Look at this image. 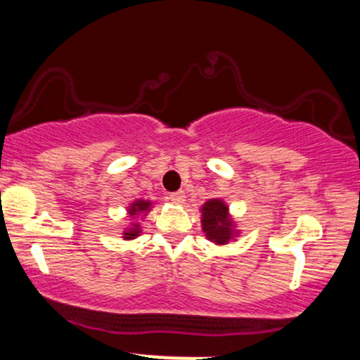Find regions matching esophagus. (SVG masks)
<instances>
[{"label":"esophagus","instance_id":"obj_1","mask_svg":"<svg viewBox=\"0 0 360 360\" xmlns=\"http://www.w3.org/2000/svg\"><path fill=\"white\" fill-rule=\"evenodd\" d=\"M169 200H171L172 203H177V205L184 203V200H186V193H184V191H176V193H171V194H169Z\"/></svg>","mask_w":360,"mask_h":360}]
</instances>
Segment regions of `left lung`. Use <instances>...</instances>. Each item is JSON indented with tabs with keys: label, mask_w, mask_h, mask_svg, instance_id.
<instances>
[{
	"label": "left lung",
	"mask_w": 360,
	"mask_h": 360,
	"mask_svg": "<svg viewBox=\"0 0 360 360\" xmlns=\"http://www.w3.org/2000/svg\"><path fill=\"white\" fill-rule=\"evenodd\" d=\"M203 212V230L206 237L214 243H226L232 238V221L229 218V208L221 200L206 201L201 208Z\"/></svg>",
	"instance_id": "left-lung-1"
}]
</instances>
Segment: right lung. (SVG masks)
Returning <instances> with one entry per match:
<instances>
[{"label": "right lung", "instance_id": "1", "mask_svg": "<svg viewBox=\"0 0 360 360\" xmlns=\"http://www.w3.org/2000/svg\"><path fill=\"white\" fill-rule=\"evenodd\" d=\"M150 208V201H143V200H139L135 201L134 205L130 206V210H128V213L130 214H137L140 212H147V210ZM139 225H134V229L127 230L125 233H123V238H127V240H130V238H135L139 235Z\"/></svg>", "mask_w": 360, "mask_h": 360}]
</instances>
